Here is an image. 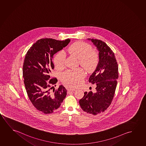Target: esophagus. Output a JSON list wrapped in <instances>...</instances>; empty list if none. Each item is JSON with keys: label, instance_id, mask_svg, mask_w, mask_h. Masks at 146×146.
Segmentation results:
<instances>
[{"label": "esophagus", "instance_id": "1", "mask_svg": "<svg viewBox=\"0 0 146 146\" xmlns=\"http://www.w3.org/2000/svg\"><path fill=\"white\" fill-rule=\"evenodd\" d=\"M75 90H76V89L74 88H69L68 89V91L69 92H73V91H74Z\"/></svg>", "mask_w": 146, "mask_h": 146}]
</instances>
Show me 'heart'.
I'll use <instances>...</instances> for the list:
<instances>
[{
    "label": "heart",
    "instance_id": "1",
    "mask_svg": "<svg viewBox=\"0 0 146 146\" xmlns=\"http://www.w3.org/2000/svg\"><path fill=\"white\" fill-rule=\"evenodd\" d=\"M68 53L79 59L80 64L88 72L95 70L98 63V54L92 50L91 46L85 42H77L70 46L68 49ZM65 60V55L60 51L56 55L54 62L56 68L63 66ZM85 72L83 70L79 68L74 70H67L61 76L62 81L72 87H76L81 83Z\"/></svg>",
    "mask_w": 146,
    "mask_h": 146
}]
</instances>
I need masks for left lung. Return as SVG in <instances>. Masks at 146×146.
I'll return each instance as SVG.
<instances>
[{"instance_id": "1", "label": "left lung", "mask_w": 146, "mask_h": 146, "mask_svg": "<svg viewBox=\"0 0 146 146\" xmlns=\"http://www.w3.org/2000/svg\"><path fill=\"white\" fill-rule=\"evenodd\" d=\"M99 52V61L89 82L96 85L94 92L84 93L79 100L82 109L88 114L96 115L105 111L111 104L118 79V65L115 54L104 42L88 38Z\"/></svg>"}]
</instances>
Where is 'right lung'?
<instances>
[{"mask_svg": "<svg viewBox=\"0 0 146 146\" xmlns=\"http://www.w3.org/2000/svg\"><path fill=\"white\" fill-rule=\"evenodd\" d=\"M70 41V39L60 41L42 38L33 44L26 54L23 66L26 90L35 108L44 113H52L58 109L67 94L62 85L56 90L54 86L51 87L57 80L52 78L50 75L54 68V55L67 46Z\"/></svg>", "mask_w": 146, "mask_h": 146, "instance_id": "add662e5", "label": "right lung"}]
</instances>
